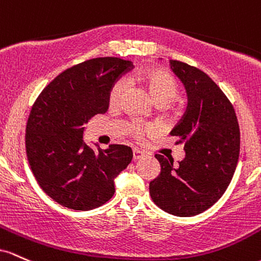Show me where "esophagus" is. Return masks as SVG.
<instances>
[{
  "mask_svg": "<svg viewBox=\"0 0 261 261\" xmlns=\"http://www.w3.org/2000/svg\"><path fill=\"white\" fill-rule=\"evenodd\" d=\"M143 156H144V153H143L142 150H139V149H133V159L134 160H138Z\"/></svg>",
  "mask_w": 261,
  "mask_h": 261,
  "instance_id": "esophagus-1",
  "label": "esophagus"
}]
</instances>
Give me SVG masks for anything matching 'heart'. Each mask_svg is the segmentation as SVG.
Returning <instances> with one entry per match:
<instances>
[{
	"instance_id": "1",
	"label": "heart",
	"mask_w": 261,
	"mask_h": 261,
	"mask_svg": "<svg viewBox=\"0 0 261 261\" xmlns=\"http://www.w3.org/2000/svg\"><path fill=\"white\" fill-rule=\"evenodd\" d=\"M130 79L133 83L142 85L148 90L149 95L156 106H165V105L171 103L176 98L178 92L177 83L165 70L150 67V69H144L136 72L132 75ZM123 91H124V83L117 81L108 95V101H110L111 106L118 105ZM129 130L134 136L140 137L148 133L150 128L145 127L138 122H133L129 124Z\"/></svg>"
}]
</instances>
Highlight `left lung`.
I'll use <instances>...</instances> for the list:
<instances>
[{
	"label": "left lung",
	"mask_w": 261,
	"mask_h": 261,
	"mask_svg": "<svg viewBox=\"0 0 261 261\" xmlns=\"http://www.w3.org/2000/svg\"><path fill=\"white\" fill-rule=\"evenodd\" d=\"M170 67L184 84L187 110L170 136L184 143L178 165L156 154L160 174L149 184L155 204L178 217L202 213L229 185L239 158L241 133L229 99L208 75L177 60Z\"/></svg>",
	"instance_id": "8db88e82"
}]
</instances>
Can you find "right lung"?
Returning <instances> with one entry per match:
<instances>
[{"mask_svg": "<svg viewBox=\"0 0 261 261\" xmlns=\"http://www.w3.org/2000/svg\"><path fill=\"white\" fill-rule=\"evenodd\" d=\"M132 66L118 58L84 61L58 75L34 102L25 128L28 162L39 186L61 206L89 211L106 203L132 162L129 146L102 150L84 139L85 124L107 112L113 84Z\"/></svg>", "mask_w": 261, "mask_h": 261, "instance_id": "right-lung-1", "label": "right lung"}]
</instances>
